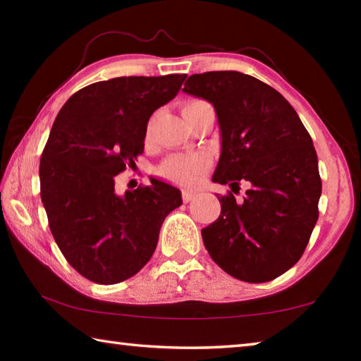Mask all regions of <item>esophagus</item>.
<instances>
[{
	"instance_id": "obj_1",
	"label": "esophagus",
	"mask_w": 361,
	"mask_h": 361,
	"mask_svg": "<svg viewBox=\"0 0 361 361\" xmlns=\"http://www.w3.org/2000/svg\"><path fill=\"white\" fill-rule=\"evenodd\" d=\"M183 202H191V200L195 197V191H183Z\"/></svg>"
}]
</instances>
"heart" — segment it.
<instances>
[{
  "mask_svg": "<svg viewBox=\"0 0 361 361\" xmlns=\"http://www.w3.org/2000/svg\"><path fill=\"white\" fill-rule=\"evenodd\" d=\"M191 103L194 102L186 103L185 106L191 105ZM209 166H210L209 157L202 154V152L175 154L166 159V161L159 166V175L170 183H175V185L192 188L202 181Z\"/></svg>",
  "mask_w": 361,
  "mask_h": 361,
  "instance_id": "1",
  "label": "heart"
}]
</instances>
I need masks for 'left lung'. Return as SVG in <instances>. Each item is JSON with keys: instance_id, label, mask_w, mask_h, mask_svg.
Listing matches in <instances>:
<instances>
[{"instance_id": "left-lung-1", "label": "left lung", "mask_w": 361, "mask_h": 361, "mask_svg": "<svg viewBox=\"0 0 361 361\" xmlns=\"http://www.w3.org/2000/svg\"><path fill=\"white\" fill-rule=\"evenodd\" d=\"M183 92L210 102L221 130L219 185L250 189L237 204L218 197L221 213L202 229L212 259L250 283L277 279L301 258L319 219L322 180L312 138L271 85L239 71L192 75Z\"/></svg>"}]
</instances>
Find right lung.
I'll list each match as a JSON object with an SVG mask.
<instances>
[{
    "instance_id": "right-lung-1",
    "label": "right lung",
    "mask_w": 361,
    "mask_h": 361,
    "mask_svg": "<svg viewBox=\"0 0 361 361\" xmlns=\"http://www.w3.org/2000/svg\"><path fill=\"white\" fill-rule=\"evenodd\" d=\"M185 75L122 76L73 94L39 162L41 200L60 252L95 283L124 282L154 253L159 231L183 204L180 189L151 178L124 195L114 176L145 148L151 114L178 94Z\"/></svg>"
}]
</instances>
